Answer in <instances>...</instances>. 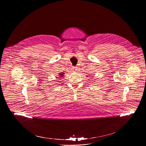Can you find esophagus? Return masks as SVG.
I'll return each instance as SVG.
<instances>
[{
	"label": "esophagus",
	"instance_id": "obj_1",
	"mask_svg": "<svg viewBox=\"0 0 146 146\" xmlns=\"http://www.w3.org/2000/svg\"><path fill=\"white\" fill-rule=\"evenodd\" d=\"M72 70H73L74 71H76V70H77V67H72Z\"/></svg>",
	"mask_w": 146,
	"mask_h": 146
}]
</instances>
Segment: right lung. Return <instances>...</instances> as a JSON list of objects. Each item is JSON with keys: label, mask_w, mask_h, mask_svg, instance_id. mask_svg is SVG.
<instances>
[{"label": "right lung", "mask_w": 146, "mask_h": 146, "mask_svg": "<svg viewBox=\"0 0 146 146\" xmlns=\"http://www.w3.org/2000/svg\"><path fill=\"white\" fill-rule=\"evenodd\" d=\"M63 75H64V73H63V72H60V74H59V76H60V77L61 78V77H62L63 76ZM19 117H20V119H25V117L21 116H19Z\"/></svg>", "instance_id": "obj_1"}]
</instances>
